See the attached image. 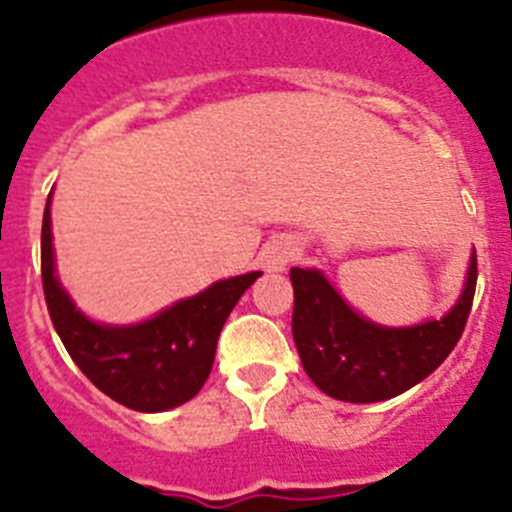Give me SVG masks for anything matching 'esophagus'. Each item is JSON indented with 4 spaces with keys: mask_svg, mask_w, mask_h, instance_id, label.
<instances>
[{
    "mask_svg": "<svg viewBox=\"0 0 512 512\" xmlns=\"http://www.w3.org/2000/svg\"><path fill=\"white\" fill-rule=\"evenodd\" d=\"M300 248L295 246V241H287V238H279V241H271L269 246L261 253V264L266 271H284L289 266V261L297 259Z\"/></svg>",
    "mask_w": 512,
    "mask_h": 512,
    "instance_id": "34e87169",
    "label": "esophagus"
}]
</instances>
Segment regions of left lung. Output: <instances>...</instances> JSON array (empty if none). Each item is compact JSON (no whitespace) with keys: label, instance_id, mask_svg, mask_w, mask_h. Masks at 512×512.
I'll list each match as a JSON object with an SVG mask.
<instances>
[{"label":"left lung","instance_id":"left-lung-1","mask_svg":"<svg viewBox=\"0 0 512 512\" xmlns=\"http://www.w3.org/2000/svg\"><path fill=\"white\" fill-rule=\"evenodd\" d=\"M295 287L292 336L302 369L320 392L343 402H382L433 374L459 343L474 287L472 253L459 300L443 318L387 328L359 315L318 269L289 271Z\"/></svg>","mask_w":512,"mask_h":512}]
</instances>
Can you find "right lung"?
Masks as SVG:
<instances>
[{
    "mask_svg": "<svg viewBox=\"0 0 512 512\" xmlns=\"http://www.w3.org/2000/svg\"><path fill=\"white\" fill-rule=\"evenodd\" d=\"M51 197L53 192L45 202L40 233L43 292L53 328L74 364L97 390L138 413H164L192 400L210 377L217 336L230 310L261 271L210 284L200 295L174 302L143 323H94L58 282Z\"/></svg>",
    "mask_w": 512,
    "mask_h": 512,
    "instance_id": "right-lung-1",
    "label": "right lung"
}]
</instances>
